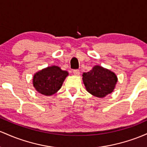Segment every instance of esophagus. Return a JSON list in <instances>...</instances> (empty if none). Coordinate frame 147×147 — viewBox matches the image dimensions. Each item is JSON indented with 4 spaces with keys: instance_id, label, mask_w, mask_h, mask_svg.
Instances as JSON below:
<instances>
[{
    "instance_id": "obj_1",
    "label": "esophagus",
    "mask_w": 147,
    "mask_h": 147,
    "mask_svg": "<svg viewBox=\"0 0 147 147\" xmlns=\"http://www.w3.org/2000/svg\"><path fill=\"white\" fill-rule=\"evenodd\" d=\"M73 73L75 76H79L80 75V71L78 70V69H75V70L73 71Z\"/></svg>"
}]
</instances>
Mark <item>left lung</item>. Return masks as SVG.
Returning <instances> with one entry per match:
<instances>
[{"mask_svg": "<svg viewBox=\"0 0 147 147\" xmlns=\"http://www.w3.org/2000/svg\"><path fill=\"white\" fill-rule=\"evenodd\" d=\"M117 80L113 71L100 65H95L90 71L82 74V82L86 90L98 98H103L111 94Z\"/></svg>", "mask_w": 147, "mask_h": 147, "instance_id": "left-lung-1", "label": "left lung"}]
</instances>
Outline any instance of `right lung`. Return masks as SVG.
<instances>
[{"instance_id": "right-lung-1", "label": "right lung", "mask_w": 147, "mask_h": 147, "mask_svg": "<svg viewBox=\"0 0 147 147\" xmlns=\"http://www.w3.org/2000/svg\"><path fill=\"white\" fill-rule=\"evenodd\" d=\"M68 76V71L62 70L60 67L50 66L34 74L32 85L41 94L51 96L60 90Z\"/></svg>"}]
</instances>
